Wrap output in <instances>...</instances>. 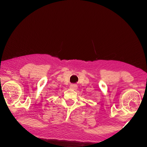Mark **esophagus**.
<instances>
[{
	"mask_svg": "<svg viewBox=\"0 0 147 147\" xmlns=\"http://www.w3.org/2000/svg\"><path fill=\"white\" fill-rule=\"evenodd\" d=\"M70 88L72 89H74V90H75V89L78 88V86H77L76 84H71Z\"/></svg>",
	"mask_w": 147,
	"mask_h": 147,
	"instance_id": "1",
	"label": "esophagus"
}]
</instances>
